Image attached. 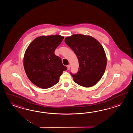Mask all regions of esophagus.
Returning <instances> with one entry per match:
<instances>
[{
  "instance_id": "esophagus-1",
  "label": "esophagus",
  "mask_w": 133,
  "mask_h": 133,
  "mask_svg": "<svg viewBox=\"0 0 133 133\" xmlns=\"http://www.w3.org/2000/svg\"><path fill=\"white\" fill-rule=\"evenodd\" d=\"M70 68V66L69 65H68V66H67V68H68V70H69V69Z\"/></svg>"
}]
</instances>
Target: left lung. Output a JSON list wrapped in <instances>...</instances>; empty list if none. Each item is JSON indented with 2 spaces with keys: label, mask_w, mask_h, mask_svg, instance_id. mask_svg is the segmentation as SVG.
<instances>
[{
  "label": "left lung",
  "mask_w": 133,
  "mask_h": 133,
  "mask_svg": "<svg viewBox=\"0 0 133 133\" xmlns=\"http://www.w3.org/2000/svg\"><path fill=\"white\" fill-rule=\"evenodd\" d=\"M65 43L77 55L78 71L71 75L75 82L84 87L96 84L102 77L106 66L104 49L95 38L90 36L74 34L65 38Z\"/></svg>",
  "instance_id": "1"
}]
</instances>
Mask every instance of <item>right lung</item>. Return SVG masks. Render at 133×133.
Segmentation results:
<instances>
[{"mask_svg":"<svg viewBox=\"0 0 133 133\" xmlns=\"http://www.w3.org/2000/svg\"><path fill=\"white\" fill-rule=\"evenodd\" d=\"M64 37L58 35L42 36L36 38L26 50L24 66L27 77L34 84L47 89L57 84L67 68L55 54Z\"/></svg>","mask_w":133,"mask_h":133,"instance_id":"right-lung-1","label":"right lung"}]
</instances>
